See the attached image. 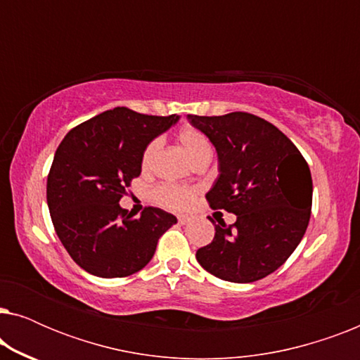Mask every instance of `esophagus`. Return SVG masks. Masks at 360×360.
Instances as JSON below:
<instances>
[{
    "label": "esophagus",
    "instance_id": "34e87169",
    "mask_svg": "<svg viewBox=\"0 0 360 360\" xmlns=\"http://www.w3.org/2000/svg\"><path fill=\"white\" fill-rule=\"evenodd\" d=\"M190 221H191L190 216H184V214L179 216V224H188Z\"/></svg>",
    "mask_w": 360,
    "mask_h": 360
}]
</instances>
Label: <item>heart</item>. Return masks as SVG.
Listing matches in <instances>:
<instances>
[{"mask_svg": "<svg viewBox=\"0 0 360 360\" xmlns=\"http://www.w3.org/2000/svg\"><path fill=\"white\" fill-rule=\"evenodd\" d=\"M176 141L181 146L191 160H198L201 157L211 155V144L208 137L205 136V132L196 129L193 126H185L181 127L176 134ZM160 152V141L154 139L150 141L149 144L146 146L144 152H142L141 157V167L144 172H150L154 169L157 157H159ZM196 191L193 188H188V186L181 185H174V184H164L157 186L154 190V200L157 203L165 206V208L170 210H186L188 206L193 203Z\"/></svg>", "mask_w": 360, "mask_h": 360, "instance_id": "b5f03b06", "label": "heart"}]
</instances>
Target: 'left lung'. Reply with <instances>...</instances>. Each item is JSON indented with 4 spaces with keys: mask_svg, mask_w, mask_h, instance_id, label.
Listing matches in <instances>:
<instances>
[{
    "mask_svg": "<svg viewBox=\"0 0 360 360\" xmlns=\"http://www.w3.org/2000/svg\"><path fill=\"white\" fill-rule=\"evenodd\" d=\"M218 152L219 176L208 193L218 219L214 238L196 250L201 267L226 282L250 283L285 264L308 228L313 181L297 146L272 122L244 111L223 116L188 115Z\"/></svg>",
    "mask_w": 360,
    "mask_h": 360,
    "instance_id": "left-lung-1",
    "label": "left lung"
}]
</instances>
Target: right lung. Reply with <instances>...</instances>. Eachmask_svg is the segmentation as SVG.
Segmentation results:
<instances>
[{
  "instance_id": "obj_1",
  "label": "right lung",
  "mask_w": 360,
  "mask_h": 360,
  "mask_svg": "<svg viewBox=\"0 0 360 360\" xmlns=\"http://www.w3.org/2000/svg\"><path fill=\"white\" fill-rule=\"evenodd\" d=\"M179 116H149L115 108L68 131L47 176V205L56 233L88 274L127 277L150 262L174 214L147 206L141 216L120 206L141 175L146 146Z\"/></svg>"
}]
</instances>
